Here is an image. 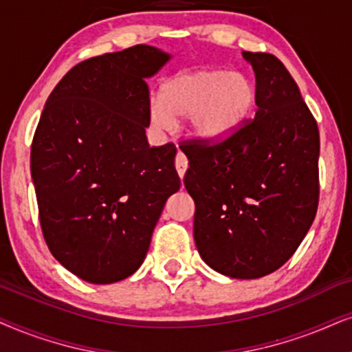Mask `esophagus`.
<instances>
[{
    "mask_svg": "<svg viewBox=\"0 0 352 352\" xmlns=\"http://www.w3.org/2000/svg\"><path fill=\"white\" fill-rule=\"evenodd\" d=\"M175 168H177V172H179L180 179H184L186 168H188V161H186V157H185L184 153L177 154V157H175Z\"/></svg>",
    "mask_w": 352,
    "mask_h": 352,
    "instance_id": "esophagus-1",
    "label": "esophagus"
}]
</instances>
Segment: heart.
<instances>
[{"label": "heart", "instance_id": "b5f03b06", "mask_svg": "<svg viewBox=\"0 0 352 352\" xmlns=\"http://www.w3.org/2000/svg\"><path fill=\"white\" fill-rule=\"evenodd\" d=\"M254 95V85L240 72L196 70L164 83L161 96L149 101V119L161 130L170 129L175 119H186V129L196 140L223 142L240 130Z\"/></svg>", "mask_w": 352, "mask_h": 352}]
</instances>
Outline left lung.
I'll return each instance as SVG.
<instances>
[{
  "instance_id": "obj_1",
  "label": "left lung",
  "mask_w": 352,
  "mask_h": 352,
  "mask_svg": "<svg viewBox=\"0 0 352 352\" xmlns=\"http://www.w3.org/2000/svg\"><path fill=\"white\" fill-rule=\"evenodd\" d=\"M256 117L220 143L190 142L185 188L199 256L230 278H261L294 254L318 204L317 122L280 59L243 51Z\"/></svg>"
}]
</instances>
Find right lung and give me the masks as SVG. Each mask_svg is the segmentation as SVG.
<instances>
[{
  "instance_id": "obj_1",
  "label": "right lung",
  "mask_w": 352,
  "mask_h": 352,
  "mask_svg": "<svg viewBox=\"0 0 352 352\" xmlns=\"http://www.w3.org/2000/svg\"><path fill=\"white\" fill-rule=\"evenodd\" d=\"M172 56L148 45L106 53L64 75L41 112L30 153L46 245L88 283L143 264L167 198L180 188L172 143L149 148L148 78Z\"/></svg>"
}]
</instances>
